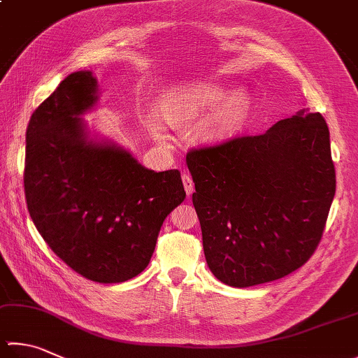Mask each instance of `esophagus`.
I'll list each match as a JSON object with an SVG mask.
<instances>
[{"label":"esophagus","instance_id":"obj_1","mask_svg":"<svg viewBox=\"0 0 358 358\" xmlns=\"http://www.w3.org/2000/svg\"><path fill=\"white\" fill-rule=\"evenodd\" d=\"M182 182H184V187H185V193L187 196H190V194L193 193L194 190V184H193V179L188 173H184L182 174Z\"/></svg>","mask_w":358,"mask_h":358}]
</instances>
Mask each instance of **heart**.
<instances>
[{
    "mask_svg": "<svg viewBox=\"0 0 358 358\" xmlns=\"http://www.w3.org/2000/svg\"><path fill=\"white\" fill-rule=\"evenodd\" d=\"M222 90L210 84L190 85L185 89L173 92L162 99V115L168 124L174 127H185L194 123L202 113L212 106L220 103ZM245 112V98L234 95L215 107L201 124L204 137L217 138L231 132Z\"/></svg>",
    "mask_w": 358,
    "mask_h": 358,
    "instance_id": "1",
    "label": "heart"
}]
</instances>
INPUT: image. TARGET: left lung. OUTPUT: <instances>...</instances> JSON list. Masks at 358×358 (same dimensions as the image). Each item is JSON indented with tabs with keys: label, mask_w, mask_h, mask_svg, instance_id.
<instances>
[{
	"label": "left lung",
	"mask_w": 358,
	"mask_h": 358,
	"mask_svg": "<svg viewBox=\"0 0 358 358\" xmlns=\"http://www.w3.org/2000/svg\"><path fill=\"white\" fill-rule=\"evenodd\" d=\"M187 165L207 265L222 284H265L312 257L336 187L321 113L299 112L257 136L192 148Z\"/></svg>",
	"instance_id": "1"
}]
</instances>
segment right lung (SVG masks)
Segmentation results:
<instances>
[{"label":"right lung","instance_id":"right-lung-1","mask_svg":"<svg viewBox=\"0 0 358 358\" xmlns=\"http://www.w3.org/2000/svg\"><path fill=\"white\" fill-rule=\"evenodd\" d=\"M96 101L90 71L66 76L31 115L24 194L37 231L73 271L118 284L148 266L160 227L185 199L180 171L156 173L85 140L78 115Z\"/></svg>","mask_w":358,"mask_h":358}]
</instances>
